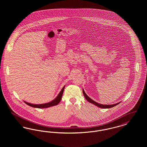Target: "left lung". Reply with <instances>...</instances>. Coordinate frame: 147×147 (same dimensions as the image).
Instances as JSON below:
<instances>
[{
	"mask_svg": "<svg viewBox=\"0 0 147 147\" xmlns=\"http://www.w3.org/2000/svg\"><path fill=\"white\" fill-rule=\"evenodd\" d=\"M83 94H84V97L85 98H86L89 102H90L91 104H93L94 105H96V106H97L98 107H100V108L109 109V108H111V107H114V106H116V105H117L119 104V103H117V104H113V105H102V104H98V102H95V101L92 100L91 98H89V97L86 94V93L85 92L84 90H83Z\"/></svg>",
	"mask_w": 147,
	"mask_h": 147,
	"instance_id": "8db88e82",
	"label": "left lung"
}]
</instances>
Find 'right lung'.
Instances as JSON below:
<instances>
[{"instance_id": "obj_1", "label": "right lung", "mask_w": 147, "mask_h": 147, "mask_svg": "<svg viewBox=\"0 0 147 147\" xmlns=\"http://www.w3.org/2000/svg\"><path fill=\"white\" fill-rule=\"evenodd\" d=\"M64 88H65V86L62 88V89L61 90V91L59 92V94H58V95L57 96V97L55 99H54L53 101H51L49 102H48V103L43 104H40V105H35V104H32L26 102L25 101H24V102H25V104H26L28 106H31L32 107L39 108V109L47 108V107H51V106H53L58 105L59 103V102L61 101V99H62V95H63V91H64Z\"/></svg>"}]
</instances>
